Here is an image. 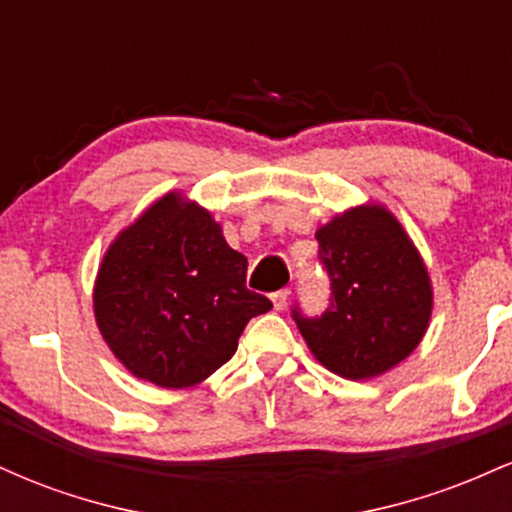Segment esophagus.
<instances>
[{"label": "esophagus", "instance_id": "esophagus-1", "mask_svg": "<svg viewBox=\"0 0 512 512\" xmlns=\"http://www.w3.org/2000/svg\"><path fill=\"white\" fill-rule=\"evenodd\" d=\"M286 303H289V289H281V291L272 293V305H274V310H284Z\"/></svg>", "mask_w": 512, "mask_h": 512}]
</instances>
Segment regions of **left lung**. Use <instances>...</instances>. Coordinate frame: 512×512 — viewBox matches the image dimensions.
Here are the masks:
<instances>
[{
    "mask_svg": "<svg viewBox=\"0 0 512 512\" xmlns=\"http://www.w3.org/2000/svg\"><path fill=\"white\" fill-rule=\"evenodd\" d=\"M332 281L325 315L293 310L310 354L334 375L370 380L421 344L433 313L426 262L383 204L349 207L315 231Z\"/></svg>",
    "mask_w": 512,
    "mask_h": 512,
    "instance_id": "obj_1",
    "label": "left lung"
}]
</instances>
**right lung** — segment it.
Wrapping results in <instances>:
<instances>
[{
	"instance_id": "obj_1",
	"label": "right lung",
	"mask_w": 512,
	"mask_h": 512,
	"mask_svg": "<svg viewBox=\"0 0 512 512\" xmlns=\"http://www.w3.org/2000/svg\"><path fill=\"white\" fill-rule=\"evenodd\" d=\"M248 257L182 192L149 204L105 250L93 284L103 342L134 378L185 390L238 349L250 317L272 308L245 286Z\"/></svg>"
}]
</instances>
